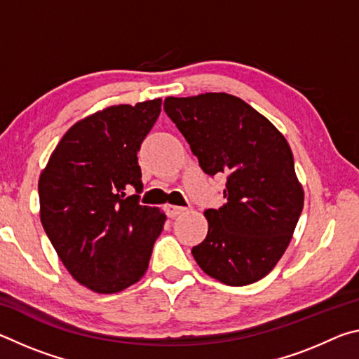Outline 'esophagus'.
<instances>
[{
  "instance_id": "34e87169",
  "label": "esophagus",
  "mask_w": 359,
  "mask_h": 359,
  "mask_svg": "<svg viewBox=\"0 0 359 359\" xmlns=\"http://www.w3.org/2000/svg\"><path fill=\"white\" fill-rule=\"evenodd\" d=\"M187 209L185 208H180V205H172V204H168L166 205V212H168V215L171 217V218H174V217H177V215H180V214H184Z\"/></svg>"
}]
</instances>
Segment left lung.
<instances>
[{
	"mask_svg": "<svg viewBox=\"0 0 359 359\" xmlns=\"http://www.w3.org/2000/svg\"><path fill=\"white\" fill-rule=\"evenodd\" d=\"M165 111L209 175L226 174V198L208 209L209 231L191 253L215 280L244 287L287 250L304 205L287 139L264 115L228 93L165 100Z\"/></svg>",
	"mask_w": 359,
	"mask_h": 359,
	"instance_id": "obj_1",
	"label": "left lung"
}]
</instances>
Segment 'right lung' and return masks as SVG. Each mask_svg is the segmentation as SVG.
I'll use <instances>...</instances> for the list:
<instances>
[{
  "instance_id": "1",
  "label": "right lung",
  "mask_w": 359,
  "mask_h": 359,
  "mask_svg": "<svg viewBox=\"0 0 359 359\" xmlns=\"http://www.w3.org/2000/svg\"><path fill=\"white\" fill-rule=\"evenodd\" d=\"M161 112V100L118 104L66 131L39 175L41 223L76 280L111 294L141 280L165 212L139 204L137 151ZM133 186L137 195L126 196Z\"/></svg>"
}]
</instances>
